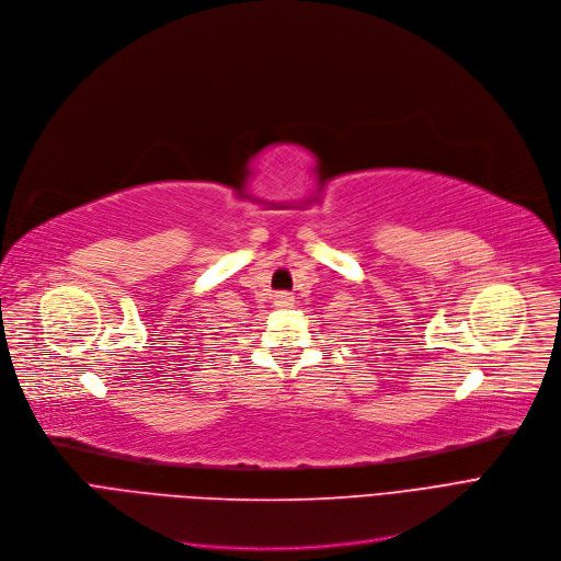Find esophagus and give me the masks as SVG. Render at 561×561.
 <instances>
[{
    "label": "esophagus",
    "mask_w": 561,
    "mask_h": 561,
    "mask_svg": "<svg viewBox=\"0 0 561 561\" xmlns=\"http://www.w3.org/2000/svg\"><path fill=\"white\" fill-rule=\"evenodd\" d=\"M274 304H276L278 308H291V306H295V297H291L289 291H278Z\"/></svg>",
    "instance_id": "1"
}]
</instances>
